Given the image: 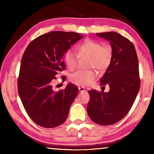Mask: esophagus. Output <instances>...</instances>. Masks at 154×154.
<instances>
[{"label": "esophagus", "mask_w": 154, "mask_h": 154, "mask_svg": "<svg viewBox=\"0 0 154 154\" xmlns=\"http://www.w3.org/2000/svg\"><path fill=\"white\" fill-rule=\"evenodd\" d=\"M79 92H85V89H84V87H83V86H79Z\"/></svg>", "instance_id": "1"}]
</instances>
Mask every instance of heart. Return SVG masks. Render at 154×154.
Instances as JSON below:
<instances>
[{
    "label": "heart",
    "mask_w": 154,
    "mask_h": 154,
    "mask_svg": "<svg viewBox=\"0 0 154 154\" xmlns=\"http://www.w3.org/2000/svg\"><path fill=\"white\" fill-rule=\"evenodd\" d=\"M77 55L71 49L65 52L64 60L71 71L77 67L79 58L88 57V66L96 68L100 71H106L111 64L113 49L108 44L102 45L98 41L87 39L77 46ZM97 77L94 70H80L72 74L71 81L77 85H87L92 83Z\"/></svg>",
    "instance_id": "heart-1"
}]
</instances>
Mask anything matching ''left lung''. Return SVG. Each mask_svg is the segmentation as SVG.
Instances as JSON below:
<instances>
[{"instance_id":"left-lung-1","label":"left lung","mask_w":154,"mask_h":154,"mask_svg":"<svg viewBox=\"0 0 154 154\" xmlns=\"http://www.w3.org/2000/svg\"><path fill=\"white\" fill-rule=\"evenodd\" d=\"M96 35L108 40L113 49L111 64L100 79V85L107 84L110 90L108 92L88 91L87 112L94 122L109 126L123 119L134 103L140 84L139 60L133 44L120 34L108 32Z\"/></svg>"}]
</instances>
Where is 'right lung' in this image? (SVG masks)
I'll use <instances>...</instances> for the list:
<instances>
[{
    "instance_id": "obj_1",
    "label": "right lung",
    "mask_w": 154,
    "mask_h": 154,
    "mask_svg": "<svg viewBox=\"0 0 154 154\" xmlns=\"http://www.w3.org/2000/svg\"><path fill=\"white\" fill-rule=\"evenodd\" d=\"M83 37L77 32L54 31L38 36L26 49L17 79L18 94L28 116L36 124L54 128L66 121L78 88L69 83L65 89L55 92L52 83L65 69V52Z\"/></svg>"
}]
</instances>
